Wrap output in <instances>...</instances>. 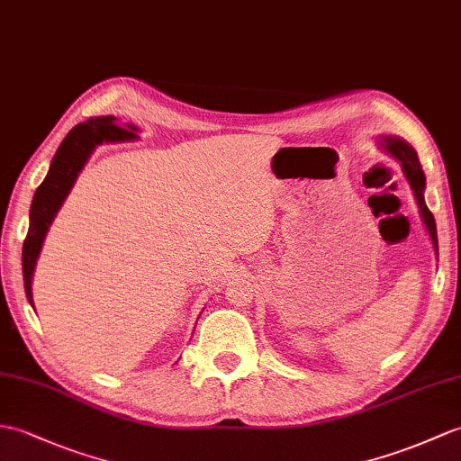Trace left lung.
Masks as SVG:
<instances>
[{"label":"left lung","instance_id":"1","mask_svg":"<svg viewBox=\"0 0 461 461\" xmlns=\"http://www.w3.org/2000/svg\"><path fill=\"white\" fill-rule=\"evenodd\" d=\"M377 147L381 151H384L387 155H391L393 158H397L401 163L402 173L409 180V185L412 188V194L416 204H419V212L422 216V221L426 226L428 235H430L432 245H434V251L438 253V235H436V220L432 216V212L428 210L426 202H424V190H426V176L422 173V167H420V160L419 155H416L414 147L411 143H406L404 139L401 137H394V135H381L377 139Z\"/></svg>","mask_w":461,"mask_h":461}]
</instances>
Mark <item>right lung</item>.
Returning a JSON list of instances; mask_svg holds the SVG:
<instances>
[{"mask_svg": "<svg viewBox=\"0 0 461 461\" xmlns=\"http://www.w3.org/2000/svg\"><path fill=\"white\" fill-rule=\"evenodd\" d=\"M117 117H90L88 122L74 125L70 133L64 137L57 155L52 157L49 173L41 182L33 196V204L29 212V231L23 243V281L25 294L29 304L33 306V273L37 259L42 249V241L47 238V231L60 210L62 202L67 200L70 190L77 182L80 170L88 163L94 149L104 143H122L135 141L137 127L133 123H125L127 130L115 125Z\"/></svg>", "mask_w": 461, "mask_h": 461, "instance_id": "right-lung-1", "label": "right lung"}]
</instances>
